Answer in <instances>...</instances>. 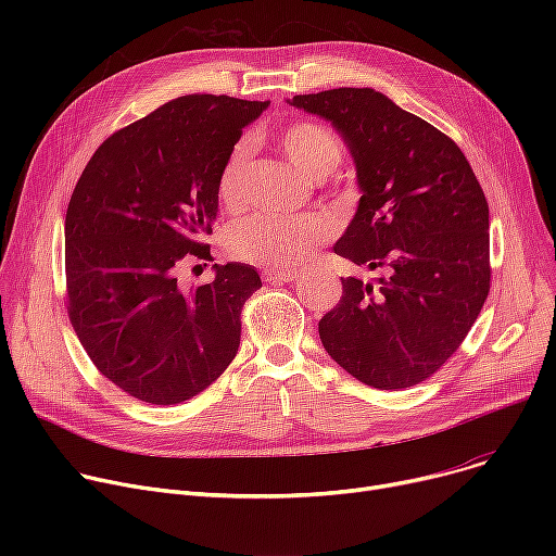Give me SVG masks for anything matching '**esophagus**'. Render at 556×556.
<instances>
[{
  "label": "esophagus",
  "instance_id": "1",
  "mask_svg": "<svg viewBox=\"0 0 556 556\" xmlns=\"http://www.w3.org/2000/svg\"><path fill=\"white\" fill-rule=\"evenodd\" d=\"M263 277H266L268 281L290 283V281L298 279V273H295V270H266V273H263Z\"/></svg>",
  "mask_w": 556,
  "mask_h": 556
}]
</instances>
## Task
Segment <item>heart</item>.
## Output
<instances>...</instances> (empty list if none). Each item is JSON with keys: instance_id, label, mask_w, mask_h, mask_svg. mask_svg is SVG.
I'll return each mask as SVG.
<instances>
[{"instance_id": "obj_1", "label": "heart", "mask_w": 556, "mask_h": 556, "mask_svg": "<svg viewBox=\"0 0 556 556\" xmlns=\"http://www.w3.org/2000/svg\"><path fill=\"white\" fill-rule=\"evenodd\" d=\"M279 146L290 164L308 180H325L342 160L338 139L315 122L290 124L281 132ZM250 155V143L241 141L233 146L223 164L218 198L229 212L243 210L248 202ZM329 233L331 223L323 216L286 218L275 214H254L229 229L227 250L245 263H254V266L268 270H281L302 263Z\"/></svg>"}]
</instances>
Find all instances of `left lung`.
<instances>
[{
    "label": "left lung",
    "instance_id": "1",
    "mask_svg": "<svg viewBox=\"0 0 556 556\" xmlns=\"http://www.w3.org/2000/svg\"><path fill=\"white\" fill-rule=\"evenodd\" d=\"M331 122L356 164L358 210L333 252L383 270L342 277L319 319L327 354L376 390L413 388L462 344L489 295V204L444 132L371 87L288 99Z\"/></svg>",
    "mask_w": 556,
    "mask_h": 556
}]
</instances>
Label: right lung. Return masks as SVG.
<instances>
[{
	"instance_id": "obj_1",
	"label": "right lung",
	"mask_w": 556,
	"mask_h": 556,
	"mask_svg": "<svg viewBox=\"0 0 556 556\" xmlns=\"http://www.w3.org/2000/svg\"><path fill=\"white\" fill-rule=\"evenodd\" d=\"M268 101L173 99L108 137L87 162L65 216L70 319L97 369L126 394L175 405L207 390L241 344L254 266H214L182 288L218 214V178Z\"/></svg>"
}]
</instances>
